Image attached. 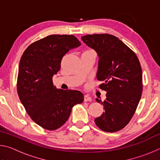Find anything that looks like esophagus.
I'll return each instance as SVG.
<instances>
[{"mask_svg": "<svg viewBox=\"0 0 160 160\" xmlns=\"http://www.w3.org/2000/svg\"><path fill=\"white\" fill-rule=\"evenodd\" d=\"M84 101L85 102L92 101V98L90 96L88 95V94H85V95H84Z\"/></svg>", "mask_w": 160, "mask_h": 160, "instance_id": "1", "label": "esophagus"}]
</instances>
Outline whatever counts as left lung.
I'll use <instances>...</instances> for the list:
<instances>
[{
    "label": "left lung",
    "mask_w": 160,
    "mask_h": 160,
    "mask_svg": "<svg viewBox=\"0 0 160 160\" xmlns=\"http://www.w3.org/2000/svg\"><path fill=\"white\" fill-rule=\"evenodd\" d=\"M82 42L96 51L99 57L97 78L107 92L102 103L104 112L94 122L105 132H116L131 121L142 91V69L138 58L118 37L108 34H88Z\"/></svg>",
    "instance_id": "obj_1"
}]
</instances>
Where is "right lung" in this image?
I'll list each match as a JSON object with an SVG mask.
<instances>
[{
	"label": "right lung",
	"mask_w": 160,
	"mask_h": 160,
	"mask_svg": "<svg viewBox=\"0 0 160 160\" xmlns=\"http://www.w3.org/2000/svg\"><path fill=\"white\" fill-rule=\"evenodd\" d=\"M80 45L73 35L53 34L32 43L22 56L17 83L19 98L30 118L45 129L60 128L72 107L83 102L81 92L57 89L52 81L63 56Z\"/></svg>",
	"instance_id": "add662e5"
}]
</instances>
